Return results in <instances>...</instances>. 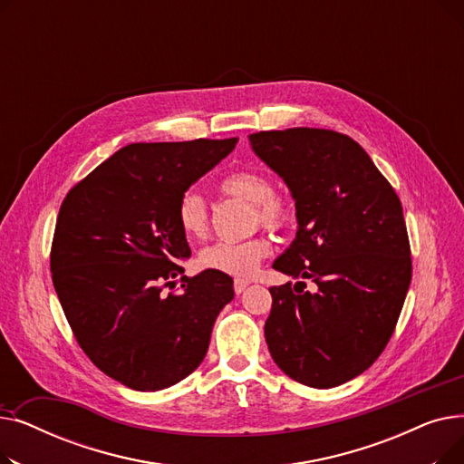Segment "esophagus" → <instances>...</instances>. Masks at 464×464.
<instances>
[{
	"mask_svg": "<svg viewBox=\"0 0 464 464\" xmlns=\"http://www.w3.org/2000/svg\"><path fill=\"white\" fill-rule=\"evenodd\" d=\"M233 287H235V294H237V295H240L242 291H245V289L248 287V282H246V280H235Z\"/></svg>",
	"mask_w": 464,
	"mask_h": 464,
	"instance_id": "34e87169",
	"label": "esophagus"
}]
</instances>
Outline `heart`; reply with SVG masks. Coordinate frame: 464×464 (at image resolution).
Instances as JSON below:
<instances>
[{
	"mask_svg": "<svg viewBox=\"0 0 464 464\" xmlns=\"http://www.w3.org/2000/svg\"><path fill=\"white\" fill-rule=\"evenodd\" d=\"M224 193L254 207L257 222L271 229H284L294 210L291 205L275 195L273 180L259 170H238L219 182ZM180 229L188 238H201L208 229V208L203 195L195 189L186 191L177 207ZM271 245L263 237L245 240H222L207 246L199 254V265L208 271L224 273L229 276H250L263 257L269 256Z\"/></svg>",
	"mask_w": 464,
	"mask_h": 464,
	"instance_id": "b5f03b06",
	"label": "heart"
}]
</instances>
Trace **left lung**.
Instances as JSON below:
<instances>
[{
	"label": "left lung",
	"instance_id": "8db88e82",
	"mask_svg": "<svg viewBox=\"0 0 464 464\" xmlns=\"http://www.w3.org/2000/svg\"><path fill=\"white\" fill-rule=\"evenodd\" d=\"M248 139L295 201L297 235L273 269L318 285L314 294L299 289L304 282L269 289L266 346L280 371L299 383H346L383 352L408 294L402 205L348 135L294 128Z\"/></svg>",
	"mask_w": 464,
	"mask_h": 464
}]
</instances>
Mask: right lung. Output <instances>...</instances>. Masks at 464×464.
<instances>
[{"instance_id": "1", "label": "right lung", "mask_w": 464, "mask_h": 464, "mask_svg": "<svg viewBox=\"0 0 464 464\" xmlns=\"http://www.w3.org/2000/svg\"><path fill=\"white\" fill-rule=\"evenodd\" d=\"M224 140L135 142L72 188L58 214L51 271L77 343L97 369L137 392H160L199 367L231 276H182L191 256L177 207L233 152Z\"/></svg>"}]
</instances>
